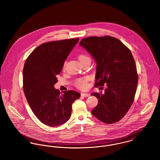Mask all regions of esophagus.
Segmentation results:
<instances>
[{
    "label": "esophagus",
    "instance_id": "34e87169",
    "mask_svg": "<svg viewBox=\"0 0 160 160\" xmlns=\"http://www.w3.org/2000/svg\"><path fill=\"white\" fill-rule=\"evenodd\" d=\"M81 96L83 97H89L90 96V95L89 93H81Z\"/></svg>",
    "mask_w": 160,
    "mask_h": 160
}]
</instances>
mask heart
<instances>
[{"mask_svg":"<svg viewBox=\"0 0 160 160\" xmlns=\"http://www.w3.org/2000/svg\"><path fill=\"white\" fill-rule=\"evenodd\" d=\"M78 59H79L80 63H82L84 61L87 60H91V58H89V56H88L87 55L84 54V53L79 54V56H78ZM65 65H66V63H64L63 68L65 67ZM88 81H89L88 78H79V79H78L76 80V81L75 82V85L78 88H79L80 89H85L88 88Z\"/></svg>","mask_w":160,"mask_h":160,"instance_id":"heart-1","label":"heart"}]
</instances>
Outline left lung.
Listing matches in <instances>:
<instances>
[{
    "instance_id": "left-lung-1",
    "label": "left lung",
    "mask_w": 160,
    "mask_h": 160,
    "mask_svg": "<svg viewBox=\"0 0 160 160\" xmlns=\"http://www.w3.org/2000/svg\"><path fill=\"white\" fill-rule=\"evenodd\" d=\"M79 45L97 63L94 86H107L104 93H91L98 102L92 113L104 123L116 122L128 113L137 90L138 74L132 53L119 39L109 36L86 38Z\"/></svg>"
}]
</instances>
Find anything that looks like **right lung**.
Listing matches in <instances>:
<instances>
[{"label":"right lung","instance_id":"right-lung-1","mask_svg":"<svg viewBox=\"0 0 160 160\" xmlns=\"http://www.w3.org/2000/svg\"><path fill=\"white\" fill-rule=\"evenodd\" d=\"M79 38L44 43L27 58L23 68V91L28 104L41 122L55 127L71 117L72 104L80 97L74 91L54 88L64 63Z\"/></svg>","mask_w":160,"mask_h":160}]
</instances>
